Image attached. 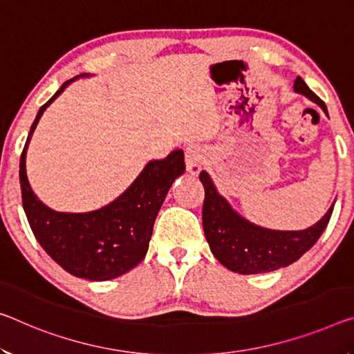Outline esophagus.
<instances>
[{
	"instance_id": "obj_1",
	"label": "esophagus",
	"mask_w": 354,
	"mask_h": 354,
	"mask_svg": "<svg viewBox=\"0 0 354 354\" xmlns=\"http://www.w3.org/2000/svg\"><path fill=\"white\" fill-rule=\"evenodd\" d=\"M184 157H186V168L190 175H198L205 160L201 147H198V145H189L186 151H184Z\"/></svg>"
}]
</instances>
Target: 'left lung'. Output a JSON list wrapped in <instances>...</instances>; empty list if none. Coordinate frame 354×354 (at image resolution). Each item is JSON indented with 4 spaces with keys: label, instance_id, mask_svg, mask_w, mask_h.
<instances>
[{
    "label": "left lung",
    "instance_id": "obj_1",
    "mask_svg": "<svg viewBox=\"0 0 354 354\" xmlns=\"http://www.w3.org/2000/svg\"><path fill=\"white\" fill-rule=\"evenodd\" d=\"M295 91L317 102L328 115L326 105L301 77H296ZM200 181L205 187L203 230L207 244L223 266L239 274L276 271L299 260L322 236L334 209L333 205L322 221L310 228L301 232H274L257 227L238 216L225 198L217 194L206 171L200 173Z\"/></svg>",
    "mask_w": 354,
    "mask_h": 354
}]
</instances>
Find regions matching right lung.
<instances>
[{
  "instance_id": "obj_1",
  "label": "right lung",
  "mask_w": 354,
  "mask_h": 354,
  "mask_svg": "<svg viewBox=\"0 0 354 354\" xmlns=\"http://www.w3.org/2000/svg\"><path fill=\"white\" fill-rule=\"evenodd\" d=\"M63 83L37 111L20 156V187L24 209L42 249L72 276L110 280L136 268L147 255L157 212L168 189L186 170L184 153L173 151L162 160H151L124 194L110 205L85 214L56 212L39 200L26 178V149L44 110L64 91Z\"/></svg>"
}]
</instances>
